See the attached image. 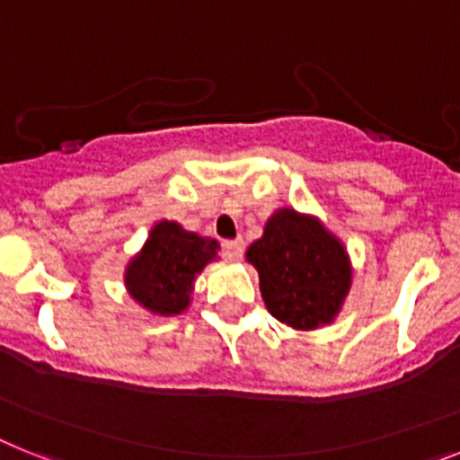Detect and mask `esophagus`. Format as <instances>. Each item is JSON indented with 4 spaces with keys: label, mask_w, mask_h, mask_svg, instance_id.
<instances>
[{
    "label": "esophagus",
    "mask_w": 460,
    "mask_h": 460,
    "mask_svg": "<svg viewBox=\"0 0 460 460\" xmlns=\"http://www.w3.org/2000/svg\"><path fill=\"white\" fill-rule=\"evenodd\" d=\"M243 248H245V243L241 238H234V241H224L222 243V254L226 260L236 261L243 257Z\"/></svg>",
    "instance_id": "34e87169"
}]
</instances>
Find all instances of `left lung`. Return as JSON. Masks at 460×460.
Masks as SVG:
<instances>
[{
    "mask_svg": "<svg viewBox=\"0 0 460 460\" xmlns=\"http://www.w3.org/2000/svg\"><path fill=\"white\" fill-rule=\"evenodd\" d=\"M248 264L260 273L269 314L296 332L332 325L353 285V264L341 238L311 212L278 208L264 234L250 243Z\"/></svg>",
    "mask_w": 460,
    "mask_h": 460,
    "instance_id": "obj_1",
    "label": "left lung"
}]
</instances>
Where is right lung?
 Returning a JSON list of instances; mask_svg holds the SVG:
<instances>
[{"label": "right lung", "mask_w": 460, "mask_h": 460, "mask_svg": "<svg viewBox=\"0 0 460 460\" xmlns=\"http://www.w3.org/2000/svg\"><path fill=\"white\" fill-rule=\"evenodd\" d=\"M217 260L219 243L215 238L187 231L175 219H158L123 269V285L146 314L172 318L189 311L196 278Z\"/></svg>", "instance_id": "right-lung-1"}]
</instances>
